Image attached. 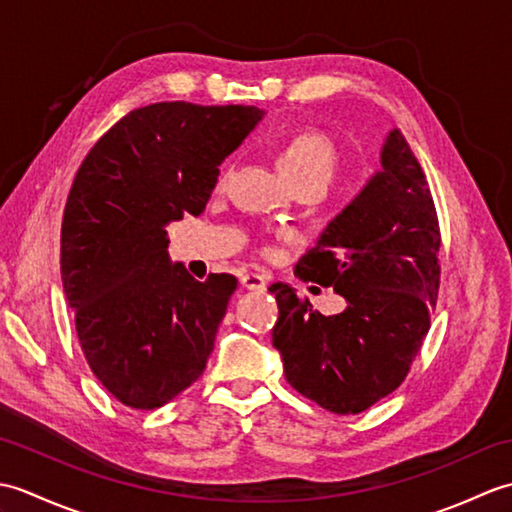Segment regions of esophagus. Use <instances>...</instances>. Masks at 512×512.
<instances>
[{"instance_id":"34e87169","label":"esophagus","mask_w":512,"mask_h":512,"mask_svg":"<svg viewBox=\"0 0 512 512\" xmlns=\"http://www.w3.org/2000/svg\"><path fill=\"white\" fill-rule=\"evenodd\" d=\"M242 286L246 290H255V292H264L268 286V279L259 273H248L242 277Z\"/></svg>"}]
</instances>
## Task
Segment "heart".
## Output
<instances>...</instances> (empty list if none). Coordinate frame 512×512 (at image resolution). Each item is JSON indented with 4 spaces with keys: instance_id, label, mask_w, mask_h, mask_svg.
<instances>
[{
    "instance_id": "b5f03b06",
    "label": "heart",
    "mask_w": 512,
    "mask_h": 512,
    "mask_svg": "<svg viewBox=\"0 0 512 512\" xmlns=\"http://www.w3.org/2000/svg\"><path fill=\"white\" fill-rule=\"evenodd\" d=\"M279 165L292 184L317 180L328 184L336 167V149L328 138L312 129H297L279 147ZM224 173L220 184L224 182Z\"/></svg>"
}]
</instances>
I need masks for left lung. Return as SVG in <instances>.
Segmentation results:
<instances>
[{"label":"left lung","mask_w":512,"mask_h":512,"mask_svg":"<svg viewBox=\"0 0 512 512\" xmlns=\"http://www.w3.org/2000/svg\"><path fill=\"white\" fill-rule=\"evenodd\" d=\"M440 226L429 182L400 129L376 171L334 217L295 275L345 297L323 317L295 288L273 284V345L286 380L332 413H361L409 374L431 328L440 288Z\"/></svg>","instance_id":"1"}]
</instances>
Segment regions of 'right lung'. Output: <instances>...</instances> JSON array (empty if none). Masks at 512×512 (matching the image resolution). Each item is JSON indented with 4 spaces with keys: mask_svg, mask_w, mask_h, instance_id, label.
Instances as JSON below:
<instances>
[{
    "mask_svg": "<svg viewBox=\"0 0 512 512\" xmlns=\"http://www.w3.org/2000/svg\"><path fill=\"white\" fill-rule=\"evenodd\" d=\"M253 105L154 103L123 116L85 156L61 224V281L94 376L132 409L198 380L237 288L171 264L167 224L200 215L222 160L262 121Z\"/></svg>",
    "mask_w": 512,
    "mask_h": 512,
    "instance_id": "obj_1",
    "label": "right lung"
}]
</instances>
